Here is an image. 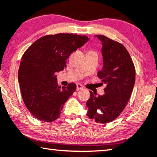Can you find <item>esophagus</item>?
Wrapping results in <instances>:
<instances>
[{"label": "esophagus", "instance_id": "obj_1", "mask_svg": "<svg viewBox=\"0 0 157 157\" xmlns=\"http://www.w3.org/2000/svg\"><path fill=\"white\" fill-rule=\"evenodd\" d=\"M83 88H84V86H83L81 84H77V90H82Z\"/></svg>", "mask_w": 157, "mask_h": 157}]
</instances>
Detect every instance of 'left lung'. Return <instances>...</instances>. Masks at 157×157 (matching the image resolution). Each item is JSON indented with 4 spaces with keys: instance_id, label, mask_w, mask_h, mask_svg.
Listing matches in <instances>:
<instances>
[{
    "instance_id": "1",
    "label": "left lung",
    "mask_w": 157,
    "mask_h": 157,
    "mask_svg": "<svg viewBox=\"0 0 157 157\" xmlns=\"http://www.w3.org/2000/svg\"><path fill=\"white\" fill-rule=\"evenodd\" d=\"M95 36L102 46L103 67L98 76L106 87L102 96L90 92L87 115L96 122L106 123L117 117L128 104L135 84L136 70L124 46L105 36Z\"/></svg>"
}]
</instances>
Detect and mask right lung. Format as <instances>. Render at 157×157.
<instances>
[{"mask_svg": "<svg viewBox=\"0 0 157 157\" xmlns=\"http://www.w3.org/2000/svg\"><path fill=\"white\" fill-rule=\"evenodd\" d=\"M88 40L87 36L73 34L47 35L26 50L18 79L23 102L36 118L51 122L60 117L76 84L71 83L61 88L55 74L64 69L69 55Z\"/></svg>", "mask_w": 157, "mask_h": 157, "instance_id": "obj_1", "label": "right lung"}]
</instances>
